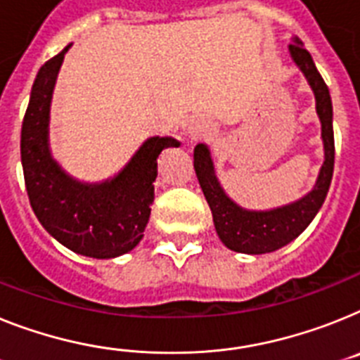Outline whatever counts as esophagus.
Wrapping results in <instances>:
<instances>
[{
  "label": "esophagus",
  "instance_id": "obj_1",
  "mask_svg": "<svg viewBox=\"0 0 360 360\" xmlns=\"http://www.w3.org/2000/svg\"><path fill=\"white\" fill-rule=\"evenodd\" d=\"M210 131H212V124L208 122L207 119L194 120V122H192V126H190V137L195 139V141L208 137V135H210Z\"/></svg>",
  "mask_w": 360,
  "mask_h": 360
}]
</instances>
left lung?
I'll list each match as a JSON object with an SVG mask.
<instances>
[{
  "label": "left lung",
  "mask_w": 360,
  "mask_h": 360,
  "mask_svg": "<svg viewBox=\"0 0 360 360\" xmlns=\"http://www.w3.org/2000/svg\"><path fill=\"white\" fill-rule=\"evenodd\" d=\"M292 60L297 62L307 82L313 87L316 98V113L322 122V139H324L326 161L320 168L315 188L306 198L288 207L269 210V212H250L232 203L226 198L223 188L214 175L212 159L205 144H198L194 150V168L199 185L203 190L205 199L212 210L214 225L219 240L231 250L245 252V255H265L280 247L288 245L304 229L313 221L319 208L328 195L335 165V139H333V108L331 96L324 78L320 77L315 62L307 49L302 47V41L295 40L289 45Z\"/></svg>",
  "instance_id": "1"
}]
</instances>
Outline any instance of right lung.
Segmentation results:
<instances>
[{"instance_id": "right-lung-1", "label": "right lung", "mask_w": 360, "mask_h": 360, "mask_svg": "<svg viewBox=\"0 0 360 360\" xmlns=\"http://www.w3.org/2000/svg\"><path fill=\"white\" fill-rule=\"evenodd\" d=\"M44 63L32 84L21 126V165L27 194L38 221L54 240L89 258L126 255L143 240L153 203L157 157L179 146L172 137H152L115 179L82 185L51 159L47 146L49 104L63 54Z\"/></svg>"}]
</instances>
